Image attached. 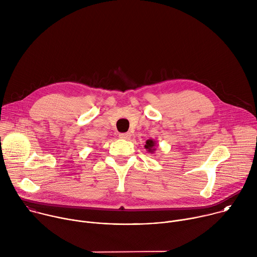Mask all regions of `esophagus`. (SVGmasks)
<instances>
[{"mask_svg":"<svg viewBox=\"0 0 257 257\" xmlns=\"http://www.w3.org/2000/svg\"><path fill=\"white\" fill-rule=\"evenodd\" d=\"M130 133H121V134H119V138H121V139H125V140H127V139H130Z\"/></svg>","mask_w":257,"mask_h":257,"instance_id":"1","label":"esophagus"}]
</instances>
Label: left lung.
<instances>
[{
  "instance_id": "left-lung-1",
  "label": "left lung",
  "mask_w": 257,
  "mask_h": 257,
  "mask_svg": "<svg viewBox=\"0 0 257 257\" xmlns=\"http://www.w3.org/2000/svg\"><path fill=\"white\" fill-rule=\"evenodd\" d=\"M156 146H157V141L154 140V139H149V140H146V142H145L144 149L146 150V152H148V153L155 154V152L157 151Z\"/></svg>"
}]
</instances>
